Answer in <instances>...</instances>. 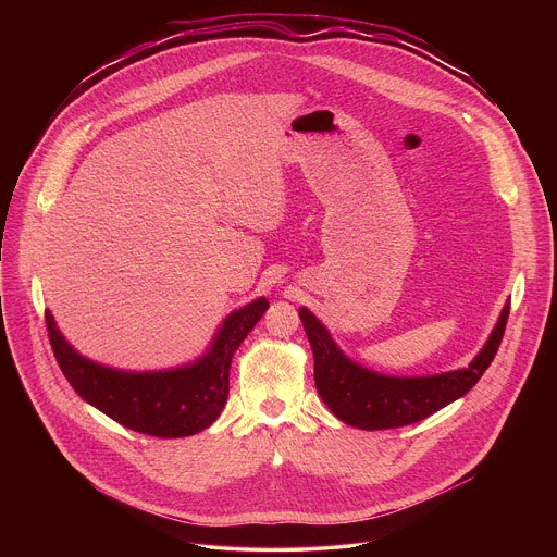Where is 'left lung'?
<instances>
[{"mask_svg":"<svg viewBox=\"0 0 557 557\" xmlns=\"http://www.w3.org/2000/svg\"><path fill=\"white\" fill-rule=\"evenodd\" d=\"M509 317V301L498 322L467 368L428 376H392L352 361L329 329L301 306L299 320L312 348L314 385L329 410L359 430H389L419 423L465 396L494 361Z\"/></svg>","mask_w":557,"mask_h":557,"instance_id":"8db88e82","label":"left lung"}]
</instances>
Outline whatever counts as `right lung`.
<instances>
[{
    "instance_id": "obj_1",
    "label": "right lung",
    "mask_w": 557,
    "mask_h": 557,
    "mask_svg": "<svg viewBox=\"0 0 557 557\" xmlns=\"http://www.w3.org/2000/svg\"><path fill=\"white\" fill-rule=\"evenodd\" d=\"M269 308L267 297L228 312L209 348L194 361L168 370H119L76 352L46 310L57 363L82 399L116 423L161 438H183L207 430L228 396V368Z\"/></svg>"
}]
</instances>
